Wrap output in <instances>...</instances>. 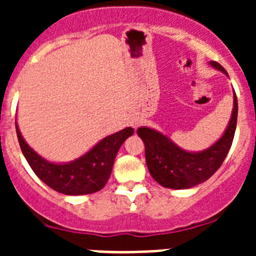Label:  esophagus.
<instances>
[{"label":"esophagus","instance_id":"1","mask_svg":"<svg viewBox=\"0 0 256 256\" xmlns=\"http://www.w3.org/2000/svg\"><path fill=\"white\" fill-rule=\"evenodd\" d=\"M133 126H134V128H137V126H138V122H133V124H132Z\"/></svg>","mask_w":256,"mask_h":256}]
</instances>
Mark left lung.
Segmentation results:
<instances>
[{"label":"left lung","instance_id":"8db88e82","mask_svg":"<svg viewBox=\"0 0 256 256\" xmlns=\"http://www.w3.org/2000/svg\"><path fill=\"white\" fill-rule=\"evenodd\" d=\"M210 65L227 74L216 61H210ZM237 112V97L234 94V110L227 130L216 144L200 152L183 150L169 137L148 126L138 128L137 134L144 144L146 164L154 180L162 187L174 190L191 188L209 180L220 168L232 146Z\"/></svg>","mask_w":256,"mask_h":256}]
</instances>
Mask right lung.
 Here are the masks:
<instances>
[{"instance_id": "right-lung-1", "label": "right lung", "mask_w": 256, "mask_h": 256, "mask_svg": "<svg viewBox=\"0 0 256 256\" xmlns=\"http://www.w3.org/2000/svg\"><path fill=\"white\" fill-rule=\"evenodd\" d=\"M16 134L20 148L37 177L52 190L64 195H87L100 191L108 183L118 151L134 130L128 126L101 140L91 150L78 159L56 164L44 159L24 141L18 123Z\"/></svg>"}]
</instances>
